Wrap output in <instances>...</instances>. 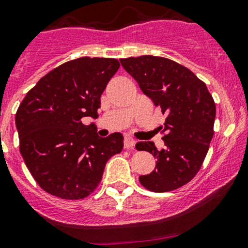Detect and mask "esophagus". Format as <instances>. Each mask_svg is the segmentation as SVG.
Returning a JSON list of instances; mask_svg holds the SVG:
<instances>
[{
  "instance_id": "obj_1",
  "label": "esophagus",
  "mask_w": 248,
  "mask_h": 248,
  "mask_svg": "<svg viewBox=\"0 0 248 248\" xmlns=\"http://www.w3.org/2000/svg\"><path fill=\"white\" fill-rule=\"evenodd\" d=\"M136 142L132 138H125L124 140V148L125 149H134Z\"/></svg>"
}]
</instances>
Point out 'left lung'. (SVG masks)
Wrapping results in <instances>:
<instances>
[{"instance_id":"left-lung-1","label":"left lung","mask_w":248,"mask_h":248,"mask_svg":"<svg viewBox=\"0 0 248 248\" xmlns=\"http://www.w3.org/2000/svg\"><path fill=\"white\" fill-rule=\"evenodd\" d=\"M119 61L167 117L157 127L166 134V148L158 151L153 142L136 144L157 159L154 171L140 176V185L157 193L182 187L198 174L208 153L217 113L213 97L193 72L167 58L142 55Z\"/></svg>"}]
</instances>
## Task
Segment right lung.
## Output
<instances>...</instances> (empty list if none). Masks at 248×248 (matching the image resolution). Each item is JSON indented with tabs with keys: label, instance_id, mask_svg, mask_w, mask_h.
<instances>
[{
	"label": "right lung",
	"instance_id": "add662e5",
	"mask_svg": "<svg viewBox=\"0 0 248 248\" xmlns=\"http://www.w3.org/2000/svg\"><path fill=\"white\" fill-rule=\"evenodd\" d=\"M119 68L117 59L82 57L58 66L26 94L15 116L20 153L47 193L66 200L89 196L106 162L123 149V135L99 137L84 117L97 118L100 95Z\"/></svg>",
	"mask_w": 248,
	"mask_h": 248
}]
</instances>
